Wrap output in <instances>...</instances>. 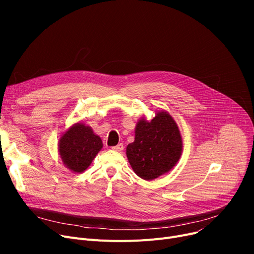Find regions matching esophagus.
<instances>
[{"mask_svg": "<svg viewBox=\"0 0 254 254\" xmlns=\"http://www.w3.org/2000/svg\"><path fill=\"white\" fill-rule=\"evenodd\" d=\"M123 149H124V144H122V143H119L118 145L113 146L112 147V150H114V151H122Z\"/></svg>", "mask_w": 254, "mask_h": 254, "instance_id": "1", "label": "esophagus"}]
</instances>
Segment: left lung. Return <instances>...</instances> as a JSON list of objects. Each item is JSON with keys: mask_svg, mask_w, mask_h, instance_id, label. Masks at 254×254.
I'll list each match as a JSON object with an SVG mask.
<instances>
[{"mask_svg": "<svg viewBox=\"0 0 254 254\" xmlns=\"http://www.w3.org/2000/svg\"><path fill=\"white\" fill-rule=\"evenodd\" d=\"M135 141L127 147V156L136 174L152 180L173 169L182 152V139L174 119L158 112L151 122L140 120Z\"/></svg>", "mask_w": 254, "mask_h": 254, "instance_id": "obj_1", "label": "left lung"}]
</instances>
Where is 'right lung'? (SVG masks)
Wrapping results in <instances>:
<instances>
[{
  "label": "right lung",
  "instance_id": "1",
  "mask_svg": "<svg viewBox=\"0 0 254 254\" xmlns=\"http://www.w3.org/2000/svg\"><path fill=\"white\" fill-rule=\"evenodd\" d=\"M102 147L101 138L93 134L89 127L77 124L61 138L59 151L65 167L81 173L89 167Z\"/></svg>",
  "mask_w": 254,
  "mask_h": 254
}]
</instances>
